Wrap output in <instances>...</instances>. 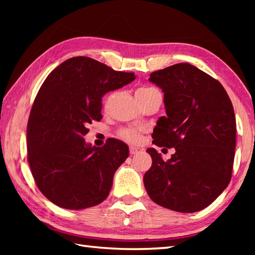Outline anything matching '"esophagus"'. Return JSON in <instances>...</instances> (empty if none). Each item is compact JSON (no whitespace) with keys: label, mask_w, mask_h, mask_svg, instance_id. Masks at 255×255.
Segmentation results:
<instances>
[{"label":"esophagus","mask_w":255,"mask_h":255,"mask_svg":"<svg viewBox=\"0 0 255 255\" xmlns=\"http://www.w3.org/2000/svg\"><path fill=\"white\" fill-rule=\"evenodd\" d=\"M140 152H143V148L136 147V146H130V147H129V153H130L131 155H135V154H138Z\"/></svg>","instance_id":"1"}]
</instances>
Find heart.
<instances>
[{
  "instance_id": "heart-1",
  "label": "heart",
  "mask_w": 255,
  "mask_h": 255,
  "mask_svg": "<svg viewBox=\"0 0 255 255\" xmlns=\"http://www.w3.org/2000/svg\"><path fill=\"white\" fill-rule=\"evenodd\" d=\"M155 90L154 88H140L138 89L136 92H148ZM120 136H122L124 139H127L129 141H138L139 140V131L136 130V129H124V130L120 131Z\"/></svg>"
}]
</instances>
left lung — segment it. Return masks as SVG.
Listing matches in <instances>:
<instances>
[{
	"label": "left lung",
	"mask_w": 255,
	"mask_h": 255,
	"mask_svg": "<svg viewBox=\"0 0 255 255\" xmlns=\"http://www.w3.org/2000/svg\"><path fill=\"white\" fill-rule=\"evenodd\" d=\"M162 89L166 116L154 128L153 144L174 147L164 162L150 147L152 166L144 185L155 204L179 213L209 206L232 178L236 122L231 99L217 80L188 63L153 72Z\"/></svg>",
	"instance_id": "left-lung-1"
}]
</instances>
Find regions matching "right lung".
Listing matches in <instances>:
<instances>
[{
	"instance_id": "add662e5",
	"label": "right lung",
	"mask_w": 255,
	"mask_h": 255,
	"mask_svg": "<svg viewBox=\"0 0 255 255\" xmlns=\"http://www.w3.org/2000/svg\"><path fill=\"white\" fill-rule=\"evenodd\" d=\"M135 79L84 56L65 60L47 76L30 112L27 147L37 187L53 204L85 209L109 195L128 146L109 138L96 147L84 136L93 120L102 119V97Z\"/></svg>"
}]
</instances>
